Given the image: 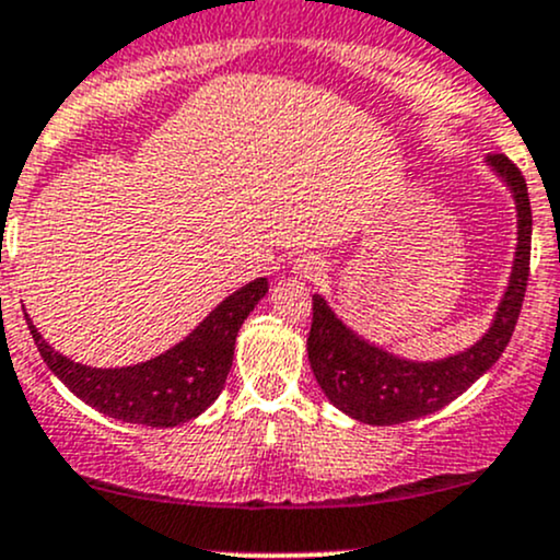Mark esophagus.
<instances>
[{
  "label": "esophagus",
  "mask_w": 560,
  "mask_h": 560,
  "mask_svg": "<svg viewBox=\"0 0 560 560\" xmlns=\"http://www.w3.org/2000/svg\"><path fill=\"white\" fill-rule=\"evenodd\" d=\"M292 270L300 279H318L324 273V262L313 255H300L292 260Z\"/></svg>",
  "instance_id": "obj_1"
}]
</instances>
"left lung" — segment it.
Returning <instances> with one entry per match:
<instances>
[{
  "mask_svg": "<svg viewBox=\"0 0 560 560\" xmlns=\"http://www.w3.org/2000/svg\"><path fill=\"white\" fill-rule=\"evenodd\" d=\"M487 164L505 180L518 210L510 284L497 305L494 322L476 346L441 361H407L388 350L370 346L348 329L322 294H313V322L308 335V361L324 396L337 409L366 425H398L439 411L454 401L497 364L505 353L529 281L532 257V205L521 170L505 153H489Z\"/></svg>",
  "mask_w": 560,
  "mask_h": 560,
  "instance_id": "left-lung-1",
  "label": "left lung"
}]
</instances>
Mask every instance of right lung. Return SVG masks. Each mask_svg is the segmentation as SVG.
<instances>
[{
  "instance_id": "right-lung-1",
  "label": "right lung",
  "mask_w": 560,
  "mask_h": 560,
  "mask_svg": "<svg viewBox=\"0 0 560 560\" xmlns=\"http://www.w3.org/2000/svg\"><path fill=\"white\" fill-rule=\"evenodd\" d=\"M266 292L268 279L249 281L242 290L229 294L175 348L121 370H95L66 359L42 340L28 316L26 322L45 364L73 396L114 420L175 428L199 417L220 396L233 364L238 329Z\"/></svg>"
}]
</instances>
